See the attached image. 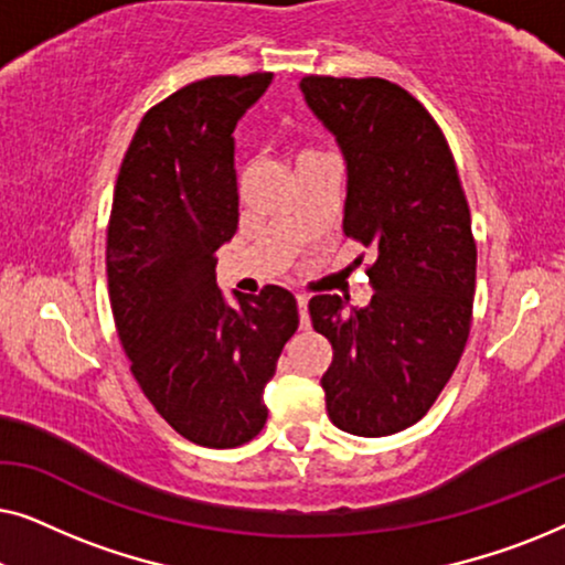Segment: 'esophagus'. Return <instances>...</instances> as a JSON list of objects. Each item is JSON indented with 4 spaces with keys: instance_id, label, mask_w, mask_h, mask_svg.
<instances>
[{
    "instance_id": "34e87169",
    "label": "esophagus",
    "mask_w": 565,
    "mask_h": 565,
    "mask_svg": "<svg viewBox=\"0 0 565 565\" xmlns=\"http://www.w3.org/2000/svg\"><path fill=\"white\" fill-rule=\"evenodd\" d=\"M296 303H298L300 327H308V323H311V319H308V298L306 296H296Z\"/></svg>"
}]
</instances>
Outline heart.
<instances>
[{"label": "heart", "mask_w": 565, "mask_h": 565, "mask_svg": "<svg viewBox=\"0 0 565 565\" xmlns=\"http://www.w3.org/2000/svg\"><path fill=\"white\" fill-rule=\"evenodd\" d=\"M308 157H319V153H316V151H300L298 161H303V159H308Z\"/></svg>", "instance_id": "obj_1"}]
</instances>
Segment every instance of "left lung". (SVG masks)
Masks as SVG:
<instances>
[{
    "label": "left lung",
    "instance_id": "8db88e82",
    "mask_svg": "<svg viewBox=\"0 0 565 565\" xmlns=\"http://www.w3.org/2000/svg\"><path fill=\"white\" fill-rule=\"evenodd\" d=\"M347 164L344 234L373 254L365 308L313 296V329L334 347L321 377L334 427L388 437L429 412L466 350L476 242L450 146L431 115L377 79H300Z\"/></svg>",
    "mask_w": 565,
    "mask_h": 565
}]
</instances>
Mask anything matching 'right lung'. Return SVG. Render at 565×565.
<instances>
[{
  "mask_svg": "<svg viewBox=\"0 0 565 565\" xmlns=\"http://www.w3.org/2000/svg\"><path fill=\"white\" fill-rule=\"evenodd\" d=\"M273 74L207 76L143 115L115 184L107 228L110 306L130 373L174 431L238 447L267 422L265 385L298 329L292 292L215 282L238 226L234 128Z\"/></svg>",
  "mask_w": 565,
  "mask_h": 565,
  "instance_id": "add662e5",
  "label": "right lung"
}]
</instances>
